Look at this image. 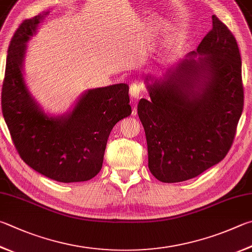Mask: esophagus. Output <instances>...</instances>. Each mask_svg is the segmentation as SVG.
Listing matches in <instances>:
<instances>
[{"mask_svg": "<svg viewBox=\"0 0 252 252\" xmlns=\"http://www.w3.org/2000/svg\"><path fill=\"white\" fill-rule=\"evenodd\" d=\"M142 91V86L139 82H133L130 86V95L133 99H138L140 97V94Z\"/></svg>", "mask_w": 252, "mask_h": 252, "instance_id": "1", "label": "esophagus"}]
</instances>
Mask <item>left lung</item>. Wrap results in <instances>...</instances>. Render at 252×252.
I'll use <instances>...</instances> for the list:
<instances>
[{"label":"left lung","instance_id":"obj_1","mask_svg":"<svg viewBox=\"0 0 252 252\" xmlns=\"http://www.w3.org/2000/svg\"><path fill=\"white\" fill-rule=\"evenodd\" d=\"M198 47L162 77L144 78L150 99L138 114L148 142L149 170L163 183L198 176L226 157L244 109L236 38L213 15Z\"/></svg>","mask_w":252,"mask_h":252}]
</instances>
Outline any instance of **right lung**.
Returning a JSON list of instances; mask_svg holds the SVG:
<instances>
[{"instance_id":"add662e5","label":"right lung","mask_w":252,"mask_h":252,"mask_svg":"<svg viewBox=\"0 0 252 252\" xmlns=\"http://www.w3.org/2000/svg\"><path fill=\"white\" fill-rule=\"evenodd\" d=\"M49 12L20 26L8 47L2 87V112L13 143L27 165L50 180H91L102 167L113 126L132 110L129 86L117 84L86 90L62 116L45 112L24 80L27 42Z\"/></svg>"}]
</instances>
